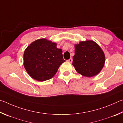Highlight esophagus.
I'll list each match as a JSON object with an SVG mask.
<instances>
[{
    "label": "esophagus",
    "mask_w": 123,
    "mask_h": 123,
    "mask_svg": "<svg viewBox=\"0 0 123 123\" xmlns=\"http://www.w3.org/2000/svg\"><path fill=\"white\" fill-rule=\"evenodd\" d=\"M68 62H70V63H72V61H73V59H72V58H70L68 60Z\"/></svg>",
    "instance_id": "esophagus-1"
}]
</instances>
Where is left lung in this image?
<instances>
[{
  "mask_svg": "<svg viewBox=\"0 0 123 123\" xmlns=\"http://www.w3.org/2000/svg\"><path fill=\"white\" fill-rule=\"evenodd\" d=\"M72 65L79 74L85 77L96 76L103 68L105 55L99 46L92 40L75 45Z\"/></svg>",
  "mask_w": 123,
  "mask_h": 123,
  "instance_id": "left-lung-1",
  "label": "left lung"
}]
</instances>
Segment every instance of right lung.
Segmentation results:
<instances>
[{"instance_id":"right-lung-1","label":"right lung","mask_w":123,"mask_h":123,"mask_svg":"<svg viewBox=\"0 0 123 123\" xmlns=\"http://www.w3.org/2000/svg\"><path fill=\"white\" fill-rule=\"evenodd\" d=\"M64 62L62 49L57 48L55 43L45 39L32 43L24 54L26 70L32 78L40 81L52 78Z\"/></svg>"}]
</instances>
